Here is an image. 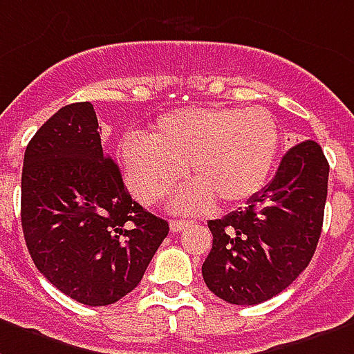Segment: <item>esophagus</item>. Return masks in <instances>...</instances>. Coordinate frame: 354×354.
Instances as JSON below:
<instances>
[{
	"label": "esophagus",
	"mask_w": 354,
	"mask_h": 354,
	"mask_svg": "<svg viewBox=\"0 0 354 354\" xmlns=\"http://www.w3.org/2000/svg\"><path fill=\"white\" fill-rule=\"evenodd\" d=\"M189 225H191V221H187V219H170V229L174 230V232L187 229Z\"/></svg>",
	"instance_id": "34e87169"
}]
</instances>
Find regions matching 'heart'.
Wrapping results in <instances>:
<instances>
[{
	"instance_id": "obj_1",
	"label": "heart",
	"mask_w": 354,
	"mask_h": 354,
	"mask_svg": "<svg viewBox=\"0 0 354 354\" xmlns=\"http://www.w3.org/2000/svg\"><path fill=\"white\" fill-rule=\"evenodd\" d=\"M279 148V129L264 109L191 106L159 118L150 138L129 137L120 165L144 203L163 198L184 176L193 180L174 198L180 210L250 201L266 182Z\"/></svg>"
}]
</instances>
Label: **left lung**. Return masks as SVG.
Returning a JSON list of instances; mask_svg holds the SVG:
<instances>
[{"mask_svg": "<svg viewBox=\"0 0 354 354\" xmlns=\"http://www.w3.org/2000/svg\"><path fill=\"white\" fill-rule=\"evenodd\" d=\"M328 161L315 140L285 153L276 176L243 210L212 219L204 283L221 300L255 306L279 295L315 253L328 191Z\"/></svg>", "mask_w": 354, "mask_h": 354, "instance_id": "obj_1", "label": "left lung"}]
</instances>
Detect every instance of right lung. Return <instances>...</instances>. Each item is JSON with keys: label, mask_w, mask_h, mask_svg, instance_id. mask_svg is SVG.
<instances>
[{"label": "right lung", "mask_w": 354, "mask_h": 354, "mask_svg": "<svg viewBox=\"0 0 354 354\" xmlns=\"http://www.w3.org/2000/svg\"><path fill=\"white\" fill-rule=\"evenodd\" d=\"M22 230L37 270L56 289L86 306H109L140 283L169 223L131 198L86 101L59 109L26 148Z\"/></svg>", "instance_id": "obj_1"}]
</instances>
